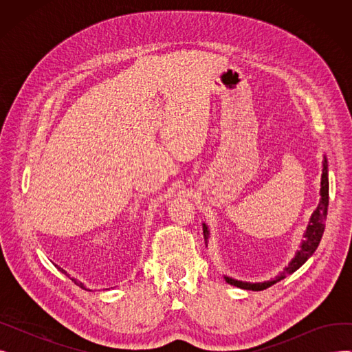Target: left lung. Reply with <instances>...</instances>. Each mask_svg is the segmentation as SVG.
Instances as JSON below:
<instances>
[{"mask_svg":"<svg viewBox=\"0 0 352 352\" xmlns=\"http://www.w3.org/2000/svg\"><path fill=\"white\" fill-rule=\"evenodd\" d=\"M328 191H329V182H328V160L324 155V162H322V174H321V188H320V202L317 208L314 210V212L309 217V221L307 224V228L304 231V239L301 241L300 250L295 252L292 260L288 263V265L275 276V278H271L268 281L263 283H247L241 280H235L232 276L223 275L226 283L230 285L243 288V289H250V291H263L270 288L271 285L276 284L278 281L284 280L287 275L292 274L297 271L301 265L305 264L308 258L316 252L317 247L320 245V241L322 238L324 230H325V219H327V212H328ZM202 231H204V239L206 244H208L210 239V228L206 223H202Z\"/></svg>","mask_w":352,"mask_h":352,"instance_id":"1","label":"left lung"}]
</instances>
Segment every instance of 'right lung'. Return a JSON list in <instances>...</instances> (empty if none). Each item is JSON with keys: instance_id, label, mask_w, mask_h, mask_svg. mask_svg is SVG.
Masks as SVG:
<instances>
[{"instance_id": "obj_1", "label": "right lung", "mask_w": 352, "mask_h": 352, "mask_svg": "<svg viewBox=\"0 0 352 352\" xmlns=\"http://www.w3.org/2000/svg\"><path fill=\"white\" fill-rule=\"evenodd\" d=\"M55 267H57V268H58V270H60V271H61V272H63V274H65V275H67V276H68V278H69V280H72V281H74V283H76V284H77V285H78V287H81V288H82V289H87V291H91V289H89V288H87V287H85V285H84V284H82V283H80V281H77V280H76V278H72V276H69V274H67V271H65V270H63V268H60V267H58V265H55Z\"/></svg>"}]
</instances>
